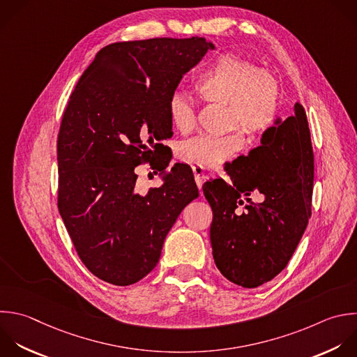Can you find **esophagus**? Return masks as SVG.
Returning a JSON list of instances; mask_svg holds the SVG:
<instances>
[{
  "instance_id": "obj_1",
  "label": "esophagus",
  "mask_w": 357,
  "mask_h": 357,
  "mask_svg": "<svg viewBox=\"0 0 357 357\" xmlns=\"http://www.w3.org/2000/svg\"><path fill=\"white\" fill-rule=\"evenodd\" d=\"M192 173H194V177H195V183L198 185V188L202 187V183H204V178H205V170L199 166H192Z\"/></svg>"
}]
</instances>
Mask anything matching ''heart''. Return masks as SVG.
I'll return each mask as SVG.
<instances>
[{
	"label": "heart",
	"instance_id": "b5f03b06",
	"mask_svg": "<svg viewBox=\"0 0 357 357\" xmlns=\"http://www.w3.org/2000/svg\"><path fill=\"white\" fill-rule=\"evenodd\" d=\"M194 89L204 102L226 103L227 127L237 126L245 135L255 137L273 126L279 114L278 79L266 70L236 54H223L212 61L195 79ZM169 117L176 130L188 134L197 114L192 103L176 92L169 100ZM243 145L238 131L225 135H202L180 145L178 158L199 167H216L231 158Z\"/></svg>",
	"mask_w": 357,
	"mask_h": 357
}]
</instances>
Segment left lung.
<instances>
[{
    "instance_id": "left-lung-1",
    "label": "left lung",
    "mask_w": 357,
    "mask_h": 357,
    "mask_svg": "<svg viewBox=\"0 0 357 357\" xmlns=\"http://www.w3.org/2000/svg\"><path fill=\"white\" fill-rule=\"evenodd\" d=\"M208 180L204 195L213 219L211 244L215 264L230 282L257 287L280 273L291 258L311 216L314 155L304 107L276 119L261 144ZM259 192L262 203L251 193Z\"/></svg>"
}]
</instances>
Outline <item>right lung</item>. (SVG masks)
Returning a JSON list of instances; mask_svg holds the SVG:
<instances>
[{"label": "right lung", "mask_w": 357, "mask_h": 357, "mask_svg": "<svg viewBox=\"0 0 357 357\" xmlns=\"http://www.w3.org/2000/svg\"><path fill=\"white\" fill-rule=\"evenodd\" d=\"M209 49L204 38L109 45L68 100L57 141L59 211L81 261L105 282L128 286L146 276L199 194L190 166L166 172L170 148L160 142L173 135L172 95ZM145 161L164 184L141 196L135 167Z\"/></svg>", "instance_id": "add662e5"}]
</instances>
